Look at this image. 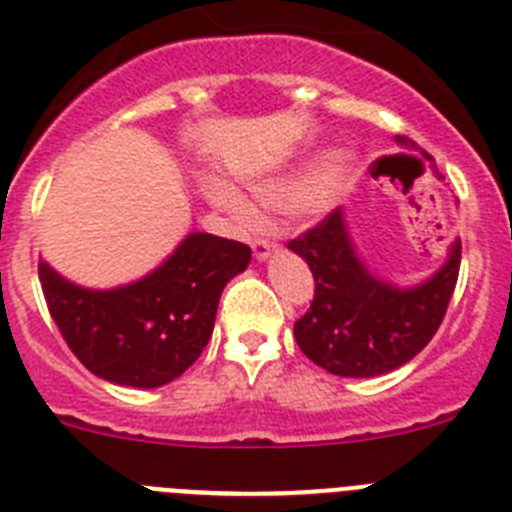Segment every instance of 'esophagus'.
<instances>
[{
  "instance_id": "obj_1",
  "label": "esophagus",
  "mask_w": 512,
  "mask_h": 512,
  "mask_svg": "<svg viewBox=\"0 0 512 512\" xmlns=\"http://www.w3.org/2000/svg\"><path fill=\"white\" fill-rule=\"evenodd\" d=\"M251 248H253V256H256V259L266 261L271 253H277L279 246L274 241H269V238H253Z\"/></svg>"
}]
</instances>
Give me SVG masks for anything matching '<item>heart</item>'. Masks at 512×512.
I'll list each match as a JSON object with an SVG mask.
<instances>
[{"mask_svg": "<svg viewBox=\"0 0 512 512\" xmlns=\"http://www.w3.org/2000/svg\"><path fill=\"white\" fill-rule=\"evenodd\" d=\"M346 179L348 164L343 158H336L333 164H330V158H315V161H307V164L297 166L289 174H282L277 179H269V182L259 184L256 194H259V200L266 207H271V210L318 212L336 202V197L346 187ZM210 194L212 200L220 207H225L235 220L253 223L256 212H253L251 202L238 189L230 187V184L215 182L210 187Z\"/></svg>", "mask_w": 512, "mask_h": 512, "instance_id": "1", "label": "heart"}]
</instances>
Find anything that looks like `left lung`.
<instances>
[{
  "label": "left lung",
  "instance_id": "1",
  "mask_svg": "<svg viewBox=\"0 0 512 512\" xmlns=\"http://www.w3.org/2000/svg\"><path fill=\"white\" fill-rule=\"evenodd\" d=\"M397 143L413 146L402 135ZM289 248L307 261L315 279L310 310L295 323L297 346L338 377H379L408 364L436 336L459 279L461 241L418 287L402 289L374 277L351 243L341 207L289 241Z\"/></svg>",
  "mask_w": 512,
  "mask_h": 512
}]
</instances>
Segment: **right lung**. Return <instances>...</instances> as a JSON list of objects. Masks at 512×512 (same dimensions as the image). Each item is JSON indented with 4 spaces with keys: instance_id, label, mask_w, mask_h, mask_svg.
<instances>
[{
    "instance_id": "add662e5",
    "label": "right lung",
    "mask_w": 512,
    "mask_h": 512,
    "mask_svg": "<svg viewBox=\"0 0 512 512\" xmlns=\"http://www.w3.org/2000/svg\"><path fill=\"white\" fill-rule=\"evenodd\" d=\"M248 261L246 243L189 233L156 271L125 287H79L45 261L38 264V277L63 341L89 372L153 390L200 359L225 284Z\"/></svg>"
}]
</instances>
